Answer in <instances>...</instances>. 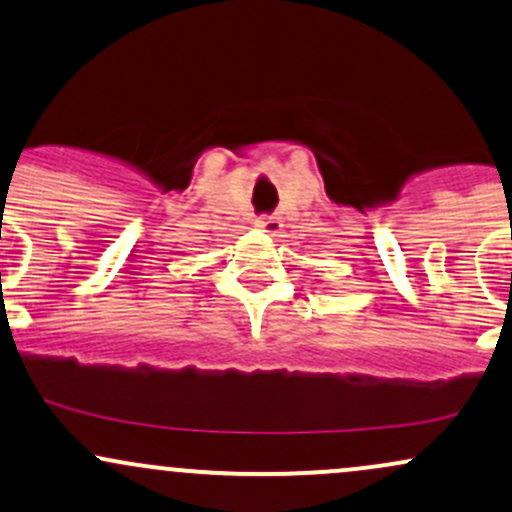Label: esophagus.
<instances>
[{
  "label": "esophagus",
  "instance_id": "1",
  "mask_svg": "<svg viewBox=\"0 0 512 512\" xmlns=\"http://www.w3.org/2000/svg\"><path fill=\"white\" fill-rule=\"evenodd\" d=\"M255 226L260 230H265V233H279V228H282V221H279V216H269V213H262V216L255 218Z\"/></svg>",
  "mask_w": 512,
  "mask_h": 512
}]
</instances>
